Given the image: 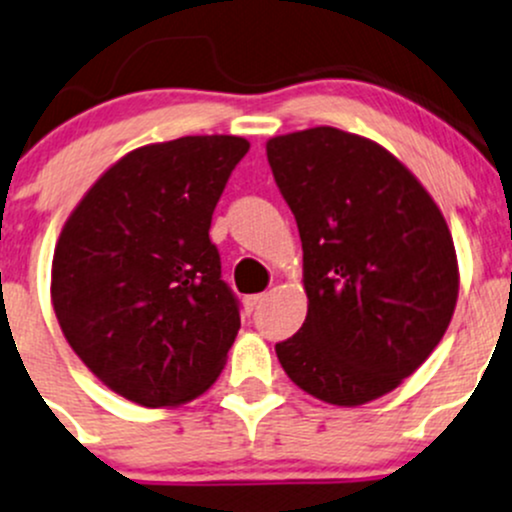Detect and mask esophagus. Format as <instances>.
<instances>
[{"label":"esophagus","instance_id":"obj_1","mask_svg":"<svg viewBox=\"0 0 512 512\" xmlns=\"http://www.w3.org/2000/svg\"><path fill=\"white\" fill-rule=\"evenodd\" d=\"M262 301H265V294H252V297H245V309L255 311Z\"/></svg>","mask_w":512,"mask_h":512}]
</instances>
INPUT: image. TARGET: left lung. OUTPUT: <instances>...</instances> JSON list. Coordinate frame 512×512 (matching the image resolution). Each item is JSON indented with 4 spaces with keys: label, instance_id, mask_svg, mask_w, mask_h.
<instances>
[{
    "label": "left lung",
    "instance_id": "8db88e82",
    "mask_svg": "<svg viewBox=\"0 0 512 512\" xmlns=\"http://www.w3.org/2000/svg\"><path fill=\"white\" fill-rule=\"evenodd\" d=\"M304 250V326L284 373L331 405L383 397L429 358L459 297L456 250L422 184L380 144L336 127L267 142Z\"/></svg>",
    "mask_w": 512,
    "mask_h": 512
}]
</instances>
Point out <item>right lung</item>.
<instances>
[{
  "instance_id": "1",
  "label": "right lung",
  "mask_w": 512,
  "mask_h": 512,
  "mask_svg": "<svg viewBox=\"0 0 512 512\" xmlns=\"http://www.w3.org/2000/svg\"><path fill=\"white\" fill-rule=\"evenodd\" d=\"M250 144L181 137L134 149L95 181L53 255L63 336L110 390L144 407L201 395L240 328V301L208 238Z\"/></svg>"
}]
</instances>
